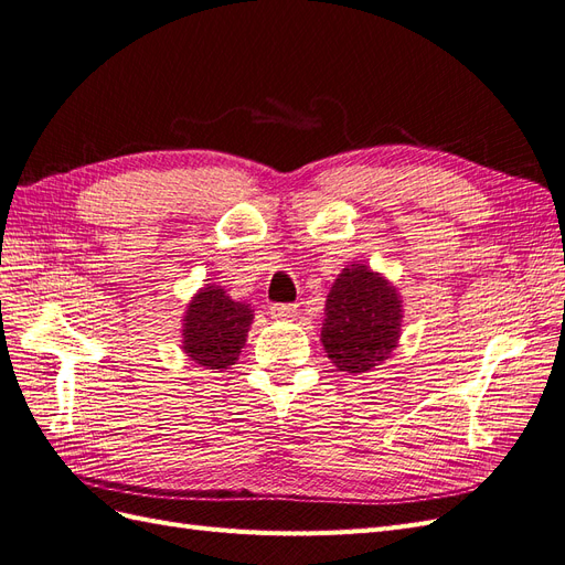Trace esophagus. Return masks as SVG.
<instances>
[{"label":"esophagus","mask_w":565,"mask_h":565,"mask_svg":"<svg viewBox=\"0 0 565 565\" xmlns=\"http://www.w3.org/2000/svg\"><path fill=\"white\" fill-rule=\"evenodd\" d=\"M299 313L297 303H273L270 306V318L276 320H292Z\"/></svg>","instance_id":"esophagus-1"}]
</instances>
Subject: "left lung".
<instances>
[{
	"instance_id": "1",
	"label": "left lung",
	"mask_w": 565,
	"mask_h": 565,
	"mask_svg": "<svg viewBox=\"0 0 565 565\" xmlns=\"http://www.w3.org/2000/svg\"><path fill=\"white\" fill-rule=\"evenodd\" d=\"M401 299L384 278L363 264L339 273L324 303L322 347L344 372L377 367L401 337Z\"/></svg>"
}]
</instances>
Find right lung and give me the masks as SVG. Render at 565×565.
Listing matches in <instances>:
<instances>
[{
	"instance_id": "add662e5",
	"label": "right lung",
	"mask_w": 565,
	"mask_h": 565,
	"mask_svg": "<svg viewBox=\"0 0 565 565\" xmlns=\"http://www.w3.org/2000/svg\"><path fill=\"white\" fill-rule=\"evenodd\" d=\"M252 324L247 303L233 301L218 285L202 287L183 318V351L207 370H228L245 347Z\"/></svg>"
}]
</instances>
